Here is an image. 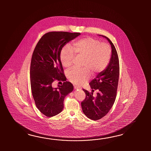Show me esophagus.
I'll list each match as a JSON object with an SVG mask.
<instances>
[{"instance_id":"34e87169","label":"esophagus","mask_w":151,"mask_h":151,"mask_svg":"<svg viewBox=\"0 0 151 151\" xmlns=\"http://www.w3.org/2000/svg\"><path fill=\"white\" fill-rule=\"evenodd\" d=\"M74 88L75 90H79V89L81 88L80 87L77 86H74Z\"/></svg>"}]
</instances>
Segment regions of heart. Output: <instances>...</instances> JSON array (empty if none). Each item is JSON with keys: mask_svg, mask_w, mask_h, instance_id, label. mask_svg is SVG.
Segmentation results:
<instances>
[{"mask_svg": "<svg viewBox=\"0 0 151 151\" xmlns=\"http://www.w3.org/2000/svg\"><path fill=\"white\" fill-rule=\"evenodd\" d=\"M71 49L63 48L60 54L62 65L66 68H71L77 57H83L82 68H73L67 73L68 79L76 85H81L91 77L99 74L106 69L112 57V49L107 43L92 37L80 39L73 42Z\"/></svg>", "mask_w": 151, "mask_h": 151, "instance_id": "1", "label": "heart"}]
</instances>
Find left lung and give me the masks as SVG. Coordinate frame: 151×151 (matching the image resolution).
<instances>
[{"instance_id": "1", "label": "left lung", "mask_w": 151, "mask_h": 151, "mask_svg": "<svg viewBox=\"0 0 151 151\" xmlns=\"http://www.w3.org/2000/svg\"><path fill=\"white\" fill-rule=\"evenodd\" d=\"M102 36L107 39L111 45V61L106 69L90 82L92 92L83 89L86 97L81 103L83 113L93 120L102 118L112 108L116 96L119 81V58L116 47L109 38ZM94 90L97 92L96 97L93 96Z\"/></svg>"}]
</instances>
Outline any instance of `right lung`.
I'll use <instances>...</instances> for the list:
<instances>
[{
  "label": "right lung",
  "mask_w": 151,
  "mask_h": 151,
  "mask_svg": "<svg viewBox=\"0 0 151 151\" xmlns=\"http://www.w3.org/2000/svg\"><path fill=\"white\" fill-rule=\"evenodd\" d=\"M80 35L77 32H48L39 40L34 50L30 66L32 96L37 109L46 116L61 112L65 97L73 90L72 83L66 81L60 54L66 43ZM56 80L65 82L53 88L51 85Z\"/></svg>",
  "instance_id": "add662e5"
}]
</instances>
